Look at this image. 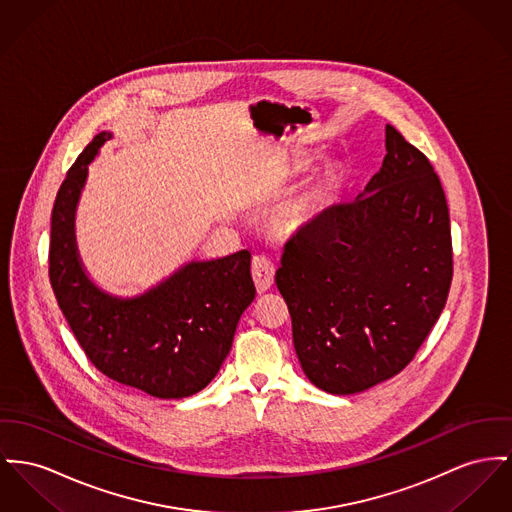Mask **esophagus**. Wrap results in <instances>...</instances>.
<instances>
[{"mask_svg":"<svg viewBox=\"0 0 512 512\" xmlns=\"http://www.w3.org/2000/svg\"><path fill=\"white\" fill-rule=\"evenodd\" d=\"M252 279H254L258 295H264L266 291L272 289L275 268L266 256H254L252 258Z\"/></svg>","mask_w":512,"mask_h":512,"instance_id":"esophagus-1","label":"esophagus"}]
</instances>
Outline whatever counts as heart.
Wrapping results in <instances>:
<instances>
[{"instance_id": "obj_1", "label": "heart", "mask_w": 512, "mask_h": 512, "mask_svg": "<svg viewBox=\"0 0 512 512\" xmlns=\"http://www.w3.org/2000/svg\"><path fill=\"white\" fill-rule=\"evenodd\" d=\"M341 180L343 169L338 161H328L322 165L297 196L277 205L270 213L268 229L273 237L291 239L301 235L332 202Z\"/></svg>"}]
</instances>
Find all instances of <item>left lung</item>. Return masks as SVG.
I'll return each mask as SVG.
<instances>
[{
  "label": "left lung",
  "mask_w": 512,
  "mask_h": 512,
  "mask_svg": "<svg viewBox=\"0 0 512 512\" xmlns=\"http://www.w3.org/2000/svg\"><path fill=\"white\" fill-rule=\"evenodd\" d=\"M450 219L427 157L386 124L380 171L285 244L275 283L308 380L336 396L398 375L443 312Z\"/></svg>",
  "instance_id": "left-lung-1"
}]
</instances>
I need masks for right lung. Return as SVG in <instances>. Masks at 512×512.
<instances>
[{
	"instance_id": "obj_1",
	"label": "right lung",
	"mask_w": 512,
	"mask_h": 512,
	"mask_svg": "<svg viewBox=\"0 0 512 512\" xmlns=\"http://www.w3.org/2000/svg\"><path fill=\"white\" fill-rule=\"evenodd\" d=\"M112 137H93L56 196L50 283L73 336L101 373L153 398H188L219 373L240 316L254 301L250 252L190 260L132 297L95 283L77 248L75 215L87 167Z\"/></svg>"
}]
</instances>
